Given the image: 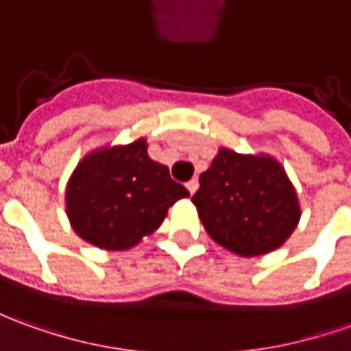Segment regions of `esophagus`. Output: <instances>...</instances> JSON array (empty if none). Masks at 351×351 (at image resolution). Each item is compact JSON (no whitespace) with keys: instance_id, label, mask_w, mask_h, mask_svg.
I'll return each mask as SVG.
<instances>
[{"instance_id":"34e87169","label":"esophagus","mask_w":351,"mask_h":351,"mask_svg":"<svg viewBox=\"0 0 351 351\" xmlns=\"http://www.w3.org/2000/svg\"><path fill=\"white\" fill-rule=\"evenodd\" d=\"M197 186H199L197 178H192V180H188V182H186V188H188V192H190V194H194L195 190H197Z\"/></svg>"}]
</instances>
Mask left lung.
I'll return each instance as SVG.
<instances>
[{
  "instance_id": "8db88e82",
  "label": "left lung",
  "mask_w": 351,
  "mask_h": 351,
  "mask_svg": "<svg viewBox=\"0 0 351 351\" xmlns=\"http://www.w3.org/2000/svg\"><path fill=\"white\" fill-rule=\"evenodd\" d=\"M207 234L242 257L285 244L300 221L292 182L278 161L219 149L192 195Z\"/></svg>"
}]
</instances>
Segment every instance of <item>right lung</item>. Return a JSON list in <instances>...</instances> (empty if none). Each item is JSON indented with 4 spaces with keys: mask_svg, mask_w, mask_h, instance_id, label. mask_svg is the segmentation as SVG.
Returning a JSON list of instances; mask_svg holds the SVG:
<instances>
[{
    "mask_svg": "<svg viewBox=\"0 0 351 351\" xmlns=\"http://www.w3.org/2000/svg\"><path fill=\"white\" fill-rule=\"evenodd\" d=\"M190 195L169 169L152 161L144 138L92 152L66 184V215L82 240L128 250L159 228L167 209Z\"/></svg>",
    "mask_w": 351,
    "mask_h": 351,
    "instance_id": "obj_1",
    "label": "right lung"
}]
</instances>
